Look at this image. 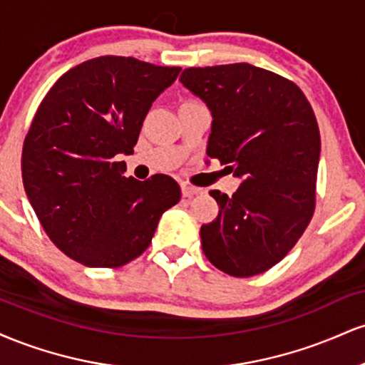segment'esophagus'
Here are the masks:
<instances>
[{
    "label": "esophagus",
    "instance_id": "esophagus-1",
    "mask_svg": "<svg viewBox=\"0 0 365 365\" xmlns=\"http://www.w3.org/2000/svg\"><path fill=\"white\" fill-rule=\"evenodd\" d=\"M200 188L199 187H194V185H188V183H183L182 185V195L183 197H192L195 194H200Z\"/></svg>",
    "mask_w": 365,
    "mask_h": 365
}]
</instances>
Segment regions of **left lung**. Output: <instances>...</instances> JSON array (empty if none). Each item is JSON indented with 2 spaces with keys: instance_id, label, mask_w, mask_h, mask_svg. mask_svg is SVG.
<instances>
[{
  "instance_id": "left-lung-1",
  "label": "left lung",
  "mask_w": 365,
  "mask_h": 365,
  "mask_svg": "<svg viewBox=\"0 0 365 365\" xmlns=\"http://www.w3.org/2000/svg\"><path fill=\"white\" fill-rule=\"evenodd\" d=\"M180 81L212 113L207 156L244 182L211 190L220 212L202 225V250L235 278L261 274L295 247L316 209L321 135L295 82L249 63L185 68Z\"/></svg>"
}]
</instances>
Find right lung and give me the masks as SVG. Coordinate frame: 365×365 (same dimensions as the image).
I'll use <instances>...</instances> for the list:
<instances>
[{
  "label": "right lung",
  "instance_id": "right-lung-1",
  "mask_svg": "<svg viewBox=\"0 0 365 365\" xmlns=\"http://www.w3.org/2000/svg\"><path fill=\"white\" fill-rule=\"evenodd\" d=\"M180 66L99 56L63 73L37 108L22 180L46 235L89 267H120L148 249L159 217L182 197L168 175L123 177L150 104Z\"/></svg>",
  "mask_w": 365,
  "mask_h": 365
}]
</instances>
